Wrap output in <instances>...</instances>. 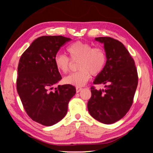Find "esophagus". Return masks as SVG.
<instances>
[{"instance_id":"obj_1","label":"esophagus","mask_w":153,"mask_h":153,"mask_svg":"<svg viewBox=\"0 0 153 153\" xmlns=\"http://www.w3.org/2000/svg\"><path fill=\"white\" fill-rule=\"evenodd\" d=\"M82 90V88H79V87H76V92H79L81 91V90Z\"/></svg>"}]
</instances>
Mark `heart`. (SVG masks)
Instances as JSON below:
<instances>
[{"instance_id": "obj_1", "label": "heart", "mask_w": 153, "mask_h": 153, "mask_svg": "<svg viewBox=\"0 0 153 153\" xmlns=\"http://www.w3.org/2000/svg\"><path fill=\"white\" fill-rule=\"evenodd\" d=\"M69 55L68 56L63 54H57L55 56L54 62L58 70L66 74L70 70L72 62H77L78 71L65 77V84L77 87L83 86L90 78L91 74L97 76L104 70L107 61V55L104 49L99 46L92 47V45L77 41L67 48Z\"/></svg>"}]
</instances>
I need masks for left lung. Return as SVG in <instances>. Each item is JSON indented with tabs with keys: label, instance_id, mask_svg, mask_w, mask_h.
I'll list each match as a JSON object with an SVG mask.
<instances>
[{
	"label": "left lung",
	"instance_id": "obj_1",
	"mask_svg": "<svg viewBox=\"0 0 153 153\" xmlns=\"http://www.w3.org/2000/svg\"><path fill=\"white\" fill-rule=\"evenodd\" d=\"M95 40L104 44L107 61L94 84L104 85V89L90 88L92 96L88 109L95 120L111 124L121 120L132 105L138 76L135 62L122 43L111 37Z\"/></svg>",
	"mask_w": 153,
	"mask_h": 153
}]
</instances>
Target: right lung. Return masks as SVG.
I'll list each match as a JSON object with an SVG mask.
<instances>
[{
	"label": "right lung",
	"instance_id": "right-lung-1",
	"mask_svg": "<svg viewBox=\"0 0 153 153\" xmlns=\"http://www.w3.org/2000/svg\"><path fill=\"white\" fill-rule=\"evenodd\" d=\"M62 36H44L31 44L21 56L17 67V90L25 112L33 121L51 126L67 112L69 101L76 94L72 85L53 86L62 77L54 58L70 41Z\"/></svg>",
	"mask_w": 153,
	"mask_h": 153
}]
</instances>
